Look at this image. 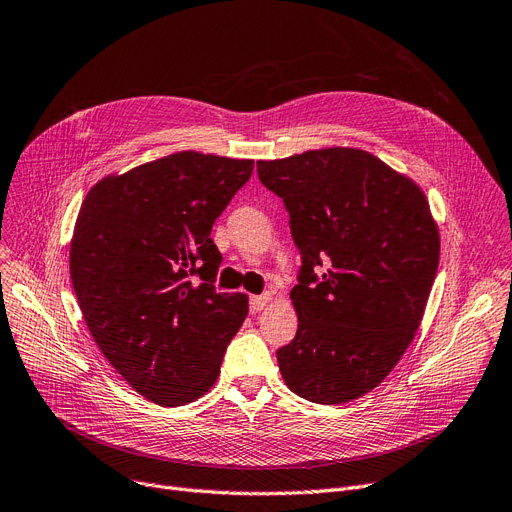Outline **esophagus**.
Listing matches in <instances>:
<instances>
[{
    "instance_id": "obj_1",
    "label": "esophagus",
    "mask_w": 512,
    "mask_h": 512,
    "mask_svg": "<svg viewBox=\"0 0 512 512\" xmlns=\"http://www.w3.org/2000/svg\"><path fill=\"white\" fill-rule=\"evenodd\" d=\"M271 302V294H260V296H252L250 298V311L252 313H260L264 306H269Z\"/></svg>"
}]
</instances>
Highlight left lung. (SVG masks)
I'll return each mask as SVG.
<instances>
[{"instance_id":"left-lung-1","label":"left lung","mask_w":512,"mask_h":512,"mask_svg":"<svg viewBox=\"0 0 512 512\" xmlns=\"http://www.w3.org/2000/svg\"><path fill=\"white\" fill-rule=\"evenodd\" d=\"M258 178L283 199L302 256L281 376L313 403L359 399L393 372L433 288L441 243L426 195L351 147L258 161Z\"/></svg>"}]
</instances>
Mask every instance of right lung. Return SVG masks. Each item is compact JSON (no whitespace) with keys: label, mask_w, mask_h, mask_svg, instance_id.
<instances>
[{"label":"right lung","mask_w":512,"mask_h":512,"mask_svg":"<svg viewBox=\"0 0 512 512\" xmlns=\"http://www.w3.org/2000/svg\"><path fill=\"white\" fill-rule=\"evenodd\" d=\"M252 170L180 151L102 178L81 203L69 254L81 315L115 372L157 405L206 395L248 315V296L214 288L210 233Z\"/></svg>","instance_id":"right-lung-1"}]
</instances>
